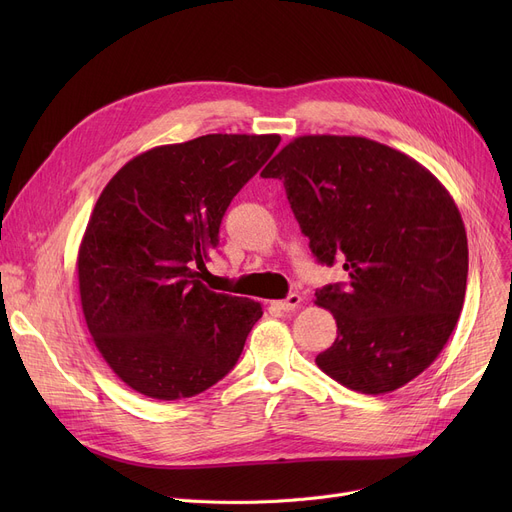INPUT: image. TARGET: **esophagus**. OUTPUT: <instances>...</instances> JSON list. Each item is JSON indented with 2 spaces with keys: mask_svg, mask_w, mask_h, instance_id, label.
I'll use <instances>...</instances> for the list:
<instances>
[{
  "mask_svg": "<svg viewBox=\"0 0 512 512\" xmlns=\"http://www.w3.org/2000/svg\"><path fill=\"white\" fill-rule=\"evenodd\" d=\"M301 294H297V292H292L288 299H284V301H274V305L278 307V309H282V311H294V309H299V305H301Z\"/></svg>",
  "mask_w": 512,
  "mask_h": 512,
  "instance_id": "1",
  "label": "esophagus"
}]
</instances>
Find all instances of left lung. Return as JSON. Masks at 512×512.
Listing matches in <instances>:
<instances>
[{"mask_svg": "<svg viewBox=\"0 0 512 512\" xmlns=\"http://www.w3.org/2000/svg\"><path fill=\"white\" fill-rule=\"evenodd\" d=\"M261 176L284 182L317 261L348 272L315 292L338 326L317 367L373 396L415 380L442 353L467 290V232L442 182L388 145L336 134L297 137Z\"/></svg>", "mask_w": 512, "mask_h": 512, "instance_id": "1", "label": "left lung"}]
</instances>
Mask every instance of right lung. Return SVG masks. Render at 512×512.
<instances>
[{"label": "right lung", "instance_id": "1", "mask_svg": "<svg viewBox=\"0 0 512 512\" xmlns=\"http://www.w3.org/2000/svg\"><path fill=\"white\" fill-rule=\"evenodd\" d=\"M278 134H205L153 147L99 195L78 249V292L97 351L134 392L191 398L236 365L261 305L203 284L230 201Z\"/></svg>", "mask_w": 512, "mask_h": 512}]
</instances>
